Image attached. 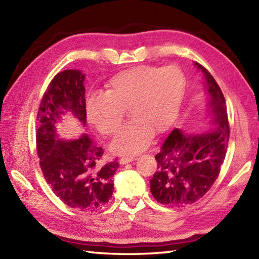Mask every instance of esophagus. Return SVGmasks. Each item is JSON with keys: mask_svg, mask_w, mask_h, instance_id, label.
I'll list each match as a JSON object with an SVG mask.
<instances>
[{"mask_svg": "<svg viewBox=\"0 0 259 259\" xmlns=\"http://www.w3.org/2000/svg\"><path fill=\"white\" fill-rule=\"evenodd\" d=\"M134 160H135L134 157H122L119 160V162H120V164H125V163L131 162V161H134Z\"/></svg>", "mask_w": 259, "mask_h": 259, "instance_id": "obj_1", "label": "esophagus"}]
</instances>
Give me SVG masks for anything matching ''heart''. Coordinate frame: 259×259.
Masks as SVG:
<instances>
[{"label": "heart", "instance_id": "obj_1", "mask_svg": "<svg viewBox=\"0 0 259 259\" xmlns=\"http://www.w3.org/2000/svg\"><path fill=\"white\" fill-rule=\"evenodd\" d=\"M185 85V75L175 65L126 69L110 79L103 93L89 97L87 118L99 133L109 136L119 129L123 110H128L133 119L114 137L111 150L134 155L149 146L153 131L160 134L172 123Z\"/></svg>", "mask_w": 259, "mask_h": 259}]
</instances>
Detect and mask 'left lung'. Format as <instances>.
Here are the masks:
<instances>
[{
	"label": "left lung",
	"instance_id": "1",
	"mask_svg": "<svg viewBox=\"0 0 259 259\" xmlns=\"http://www.w3.org/2000/svg\"><path fill=\"white\" fill-rule=\"evenodd\" d=\"M194 65L205 78L202 83L212 128L196 134L175 129L156 155L158 170L150 180V190L158 202L170 207L194 203L210 189L228 148L229 125L223 92L202 65Z\"/></svg>",
	"mask_w": 259,
	"mask_h": 259
}]
</instances>
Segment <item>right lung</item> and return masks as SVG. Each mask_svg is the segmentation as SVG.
I'll list each match as a JSON object with an SVG mask.
<instances>
[{
    "mask_svg": "<svg viewBox=\"0 0 259 259\" xmlns=\"http://www.w3.org/2000/svg\"><path fill=\"white\" fill-rule=\"evenodd\" d=\"M84 78L80 70L54 76L38 108L36 148L42 172L54 194L76 210L97 211L111 199L119 164L101 163L102 147L87 134L61 139L57 131L65 114L85 126Z\"/></svg>",
    "mask_w": 259,
    "mask_h": 259,
    "instance_id": "add662e5",
    "label": "right lung"
}]
</instances>
